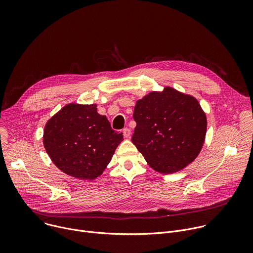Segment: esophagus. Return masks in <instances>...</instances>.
Wrapping results in <instances>:
<instances>
[{
    "mask_svg": "<svg viewBox=\"0 0 253 253\" xmlns=\"http://www.w3.org/2000/svg\"><path fill=\"white\" fill-rule=\"evenodd\" d=\"M123 135H124L125 138H129L130 135H131L130 129H129V128H124V129H123Z\"/></svg>",
    "mask_w": 253,
    "mask_h": 253,
    "instance_id": "34e87169",
    "label": "esophagus"
}]
</instances>
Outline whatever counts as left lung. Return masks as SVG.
Masks as SVG:
<instances>
[{
    "label": "left lung",
    "instance_id": "8db88e82",
    "mask_svg": "<svg viewBox=\"0 0 253 253\" xmlns=\"http://www.w3.org/2000/svg\"><path fill=\"white\" fill-rule=\"evenodd\" d=\"M132 142L147 163L164 174L176 172L199 154L206 116L197 100L172 88L137 101Z\"/></svg>",
    "mask_w": 253,
    "mask_h": 253
}]
</instances>
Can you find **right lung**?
Wrapping results in <instances>:
<instances>
[{
  "instance_id": "obj_1",
  "label": "right lung",
  "mask_w": 253,
  "mask_h": 253,
  "mask_svg": "<svg viewBox=\"0 0 253 253\" xmlns=\"http://www.w3.org/2000/svg\"><path fill=\"white\" fill-rule=\"evenodd\" d=\"M43 140L47 153L60 170L92 180L111 161L123 135L97 113L95 104H69L47 122Z\"/></svg>"
}]
</instances>
